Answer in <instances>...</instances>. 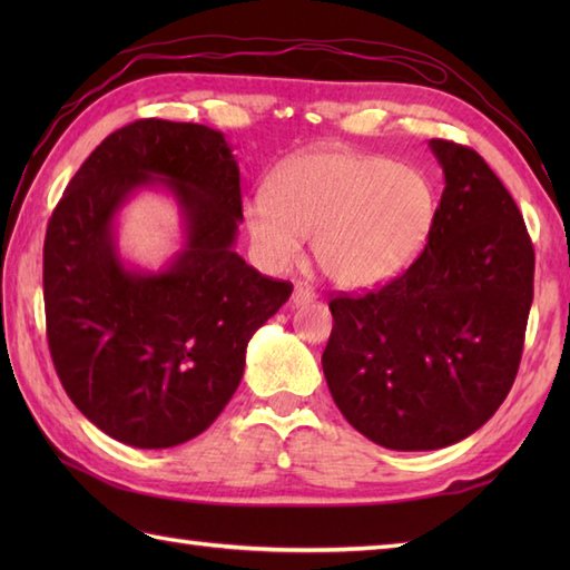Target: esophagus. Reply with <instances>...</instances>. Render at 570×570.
<instances>
[{"mask_svg": "<svg viewBox=\"0 0 570 570\" xmlns=\"http://www.w3.org/2000/svg\"><path fill=\"white\" fill-rule=\"evenodd\" d=\"M313 298H316V294H313V288H311V286H306V284H298V286L294 288V296H292L294 306H304V304H311Z\"/></svg>", "mask_w": 570, "mask_h": 570, "instance_id": "1", "label": "esophagus"}]
</instances>
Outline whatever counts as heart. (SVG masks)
<instances>
[{
  "label": "heart",
  "instance_id": "heart-1",
  "mask_svg": "<svg viewBox=\"0 0 570 570\" xmlns=\"http://www.w3.org/2000/svg\"><path fill=\"white\" fill-rule=\"evenodd\" d=\"M435 188L414 166L360 151L288 159L269 193L245 200L247 235L259 262L286 272L313 237V257L333 284L367 288L402 274L426 247Z\"/></svg>",
  "mask_w": 570,
  "mask_h": 570
}]
</instances>
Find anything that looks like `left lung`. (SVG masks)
<instances>
[{
  "instance_id": "left-lung-1",
  "label": "left lung",
  "mask_w": 570,
  "mask_h": 570,
  "mask_svg": "<svg viewBox=\"0 0 570 570\" xmlns=\"http://www.w3.org/2000/svg\"><path fill=\"white\" fill-rule=\"evenodd\" d=\"M445 188L426 247L367 294L331 298L323 374L350 426L392 451L468 439L510 394L531 298L534 245L478 151L431 139Z\"/></svg>"
}]
</instances>
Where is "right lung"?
Instances as JSON below:
<instances>
[{
  "mask_svg": "<svg viewBox=\"0 0 570 570\" xmlns=\"http://www.w3.org/2000/svg\"><path fill=\"white\" fill-rule=\"evenodd\" d=\"M156 179L177 196L187 245L159 275L127 271L114 215ZM239 168L220 131L137 119L95 149L58 200L43 242L46 335L70 402L135 448L196 439L245 372L249 337L292 296L233 249Z\"/></svg>",
  "mask_w": 570,
  "mask_h": 570,
  "instance_id": "1",
  "label": "right lung"
}]
</instances>
